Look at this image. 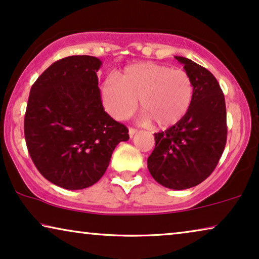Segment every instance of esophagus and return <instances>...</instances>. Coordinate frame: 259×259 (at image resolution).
<instances>
[{"label": "esophagus", "instance_id": "1", "mask_svg": "<svg viewBox=\"0 0 259 259\" xmlns=\"http://www.w3.org/2000/svg\"><path fill=\"white\" fill-rule=\"evenodd\" d=\"M137 132H138V130L134 128V127H130V128H128V134H130L131 138H132Z\"/></svg>", "mask_w": 259, "mask_h": 259}]
</instances>
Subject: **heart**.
Wrapping results in <instances>:
<instances>
[{
	"instance_id": "1",
	"label": "heart",
	"mask_w": 259,
	"mask_h": 259,
	"mask_svg": "<svg viewBox=\"0 0 259 259\" xmlns=\"http://www.w3.org/2000/svg\"><path fill=\"white\" fill-rule=\"evenodd\" d=\"M101 98L106 111L119 120L132 114L139 99L145 120L150 119L159 128H167L186 115L193 84L185 70L139 62L127 66L118 79L107 77L101 86Z\"/></svg>"
}]
</instances>
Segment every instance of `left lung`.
I'll return each instance as SVG.
<instances>
[{
    "instance_id": "left-lung-1",
    "label": "left lung",
    "mask_w": 259,
    "mask_h": 259,
    "mask_svg": "<svg viewBox=\"0 0 259 259\" xmlns=\"http://www.w3.org/2000/svg\"><path fill=\"white\" fill-rule=\"evenodd\" d=\"M175 58L192 81V102L179 122L154 134L155 147L147 167L160 185L185 190L213 172L224 152L228 126L225 98L213 74L192 60Z\"/></svg>"
}]
</instances>
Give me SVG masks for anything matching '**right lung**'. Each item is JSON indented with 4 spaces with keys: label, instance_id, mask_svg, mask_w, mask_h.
<instances>
[{
    "label": "right lung",
    "instance_id": "add662e5",
    "mask_svg": "<svg viewBox=\"0 0 259 259\" xmlns=\"http://www.w3.org/2000/svg\"><path fill=\"white\" fill-rule=\"evenodd\" d=\"M90 55L58 60L30 88L24 138L31 160L49 182L67 190L94 185L128 128L105 112Z\"/></svg>",
    "mask_w": 259,
    "mask_h": 259
}]
</instances>
